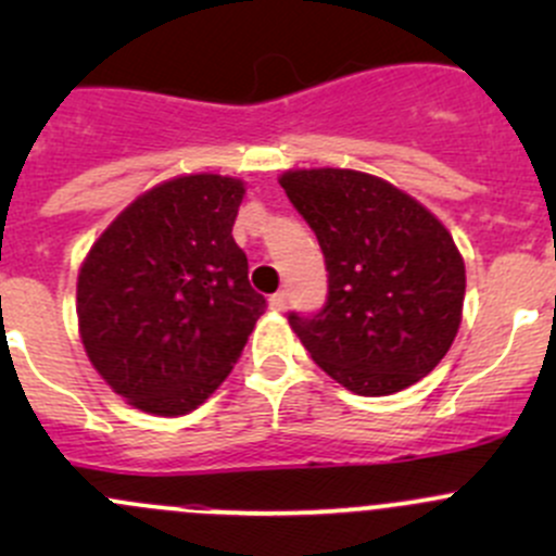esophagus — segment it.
<instances>
[{"instance_id":"esophagus-1","label":"esophagus","mask_w":556,"mask_h":556,"mask_svg":"<svg viewBox=\"0 0 556 556\" xmlns=\"http://www.w3.org/2000/svg\"><path fill=\"white\" fill-rule=\"evenodd\" d=\"M268 306H271L274 312H285V306H288V290H279V293H274L271 299H268Z\"/></svg>"}]
</instances>
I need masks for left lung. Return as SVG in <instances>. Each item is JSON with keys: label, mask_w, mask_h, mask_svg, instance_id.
<instances>
[{"label": "left lung", "mask_w": 556, "mask_h": 556, "mask_svg": "<svg viewBox=\"0 0 556 556\" xmlns=\"http://www.w3.org/2000/svg\"><path fill=\"white\" fill-rule=\"evenodd\" d=\"M279 185L328 268L323 309L288 317L312 361L368 397L428 377L463 319L465 263L444 223L366 172L295 169Z\"/></svg>", "instance_id": "left-lung-1"}]
</instances>
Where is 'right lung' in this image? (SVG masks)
<instances>
[{
	"label": "right lung",
	"mask_w": 556,
	"mask_h": 556,
	"mask_svg": "<svg viewBox=\"0 0 556 556\" xmlns=\"http://www.w3.org/2000/svg\"><path fill=\"white\" fill-rule=\"evenodd\" d=\"M242 199V179L174 177L131 201L83 261V346L131 406L159 417L193 412L242 355L266 309L231 237Z\"/></svg>",
	"instance_id": "add662e5"
}]
</instances>
